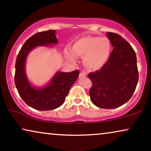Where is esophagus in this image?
<instances>
[{
  "mask_svg": "<svg viewBox=\"0 0 151 151\" xmlns=\"http://www.w3.org/2000/svg\"><path fill=\"white\" fill-rule=\"evenodd\" d=\"M80 78H85L86 77V74L85 72H81V73H80V76H79Z\"/></svg>",
  "mask_w": 151,
  "mask_h": 151,
  "instance_id": "esophagus-1",
  "label": "esophagus"
}]
</instances>
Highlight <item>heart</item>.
<instances>
[{
    "label": "heart",
    "instance_id": "heart-1",
    "mask_svg": "<svg viewBox=\"0 0 151 151\" xmlns=\"http://www.w3.org/2000/svg\"><path fill=\"white\" fill-rule=\"evenodd\" d=\"M69 53L72 61L76 60V55L82 57L83 64L88 69L97 70L107 63L111 52V44L107 38L85 36L76 41Z\"/></svg>",
    "mask_w": 151,
    "mask_h": 151
}]
</instances>
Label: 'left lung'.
I'll return each instance as SVG.
<instances>
[{
    "label": "left lung",
    "instance_id": "1",
    "mask_svg": "<svg viewBox=\"0 0 151 151\" xmlns=\"http://www.w3.org/2000/svg\"><path fill=\"white\" fill-rule=\"evenodd\" d=\"M114 47L107 63L88 74L93 82L89 91L93 104L102 109H115L125 104L135 91L138 78L137 58L129 42L118 34L107 32Z\"/></svg>",
    "mask_w": 151,
    "mask_h": 151
}]
</instances>
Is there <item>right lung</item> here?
Returning <instances> with one entry per match:
<instances>
[{"label":"right lung","instance_id":"1","mask_svg":"<svg viewBox=\"0 0 151 151\" xmlns=\"http://www.w3.org/2000/svg\"><path fill=\"white\" fill-rule=\"evenodd\" d=\"M55 30L37 33L22 45L16 61L14 81L18 93L24 102L39 111H49L63 104L71 86L77 80L80 72L57 71L49 81L42 86L33 85L26 73V61L33 49L39 47H53L58 44Z\"/></svg>","mask_w":151,"mask_h":151}]
</instances>
